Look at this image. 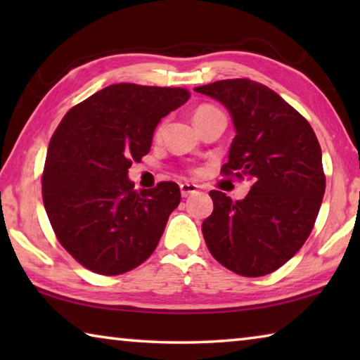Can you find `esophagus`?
<instances>
[{
	"label": "esophagus",
	"mask_w": 360,
	"mask_h": 360,
	"mask_svg": "<svg viewBox=\"0 0 360 360\" xmlns=\"http://www.w3.org/2000/svg\"><path fill=\"white\" fill-rule=\"evenodd\" d=\"M198 192V186L197 184H192V182H182L181 184V193L182 197H188V195L192 193H197Z\"/></svg>",
	"instance_id": "34e87169"
}]
</instances>
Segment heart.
Returning a JSON list of instances; mask_svg holds the SVG:
<instances>
[{"instance_id": "b5f03b06", "label": "heart", "mask_w": 360, "mask_h": 360, "mask_svg": "<svg viewBox=\"0 0 360 360\" xmlns=\"http://www.w3.org/2000/svg\"><path fill=\"white\" fill-rule=\"evenodd\" d=\"M208 109H212V108H210V106H200L197 111H195V114L193 115H197V114H200V112H205V111H208ZM160 131V130H158Z\"/></svg>"}]
</instances>
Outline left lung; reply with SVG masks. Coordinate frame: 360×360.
Masks as SVG:
<instances>
[{"label":"left lung","mask_w":360,"mask_h":360,"mask_svg":"<svg viewBox=\"0 0 360 360\" xmlns=\"http://www.w3.org/2000/svg\"><path fill=\"white\" fill-rule=\"evenodd\" d=\"M229 109L236 135L222 174L248 178L251 191L231 202L211 191L214 203L202 231L219 264L257 278L294 257L311 233L326 192L322 152L311 125L266 85L225 79L200 85Z\"/></svg>","instance_id":"1"}]
</instances>
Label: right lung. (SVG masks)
I'll use <instances>...</instances> for the list:
<instances>
[{
  "instance_id": "1",
  "label": "right lung",
  "mask_w": 360,
  "mask_h": 360,
  "mask_svg": "<svg viewBox=\"0 0 360 360\" xmlns=\"http://www.w3.org/2000/svg\"><path fill=\"white\" fill-rule=\"evenodd\" d=\"M188 96L179 87L114 84L60 122L47 149L42 202L60 245L82 266L115 276L154 252L181 202L179 186L136 191L129 168L150 150L160 119Z\"/></svg>"
}]
</instances>
